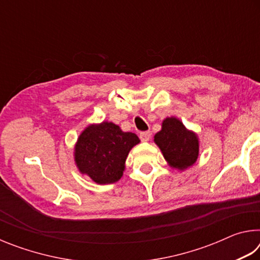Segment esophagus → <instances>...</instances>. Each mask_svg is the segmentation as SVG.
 Masks as SVG:
<instances>
[{"mask_svg":"<svg viewBox=\"0 0 260 260\" xmlns=\"http://www.w3.org/2000/svg\"><path fill=\"white\" fill-rule=\"evenodd\" d=\"M150 132H141L140 133V139L141 141H143V142H147V141L150 140Z\"/></svg>","mask_w":260,"mask_h":260,"instance_id":"obj_1","label":"esophagus"}]
</instances>
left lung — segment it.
<instances>
[{
	"instance_id": "obj_1",
	"label": "left lung",
	"mask_w": 260,
	"mask_h": 260,
	"mask_svg": "<svg viewBox=\"0 0 260 260\" xmlns=\"http://www.w3.org/2000/svg\"><path fill=\"white\" fill-rule=\"evenodd\" d=\"M155 142L169 164L179 170L191 166L199 157V139L177 118H166Z\"/></svg>"
}]
</instances>
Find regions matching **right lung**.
<instances>
[{
	"instance_id": "add662e5",
	"label": "right lung",
	"mask_w": 260,
	"mask_h": 260,
	"mask_svg": "<svg viewBox=\"0 0 260 260\" xmlns=\"http://www.w3.org/2000/svg\"><path fill=\"white\" fill-rule=\"evenodd\" d=\"M139 142L138 135L122 132L112 122L88 126L76 146L77 166L96 183L117 182L124 172L129 150Z\"/></svg>"
}]
</instances>
